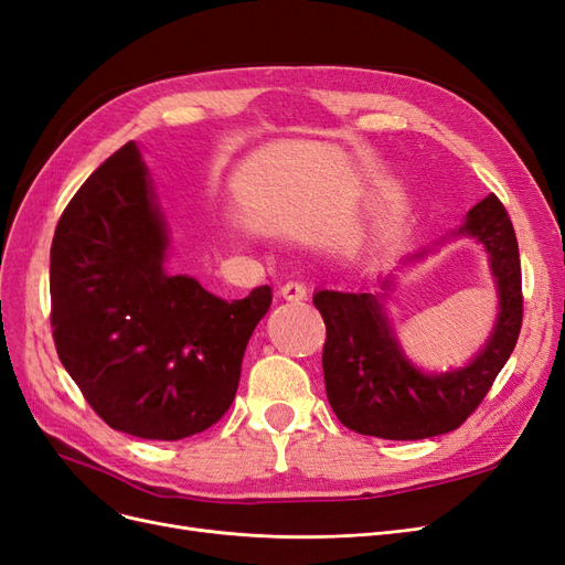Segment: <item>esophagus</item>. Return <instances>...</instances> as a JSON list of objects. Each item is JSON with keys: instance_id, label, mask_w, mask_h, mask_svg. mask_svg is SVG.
Returning a JSON list of instances; mask_svg holds the SVG:
<instances>
[{"instance_id": "obj_1", "label": "esophagus", "mask_w": 565, "mask_h": 565, "mask_svg": "<svg viewBox=\"0 0 565 565\" xmlns=\"http://www.w3.org/2000/svg\"><path fill=\"white\" fill-rule=\"evenodd\" d=\"M281 296L290 302H300L307 300V286L302 281H286L281 286Z\"/></svg>"}]
</instances>
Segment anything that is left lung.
I'll list each match as a JSON object with an SVG mask.
<instances>
[{"instance_id":"8db88e82","label":"left lung","mask_w":565,"mask_h":565,"mask_svg":"<svg viewBox=\"0 0 565 565\" xmlns=\"http://www.w3.org/2000/svg\"><path fill=\"white\" fill-rule=\"evenodd\" d=\"M455 236H471L486 248L500 300L493 331L462 369L425 373L404 354L382 307L392 277L380 279V294H315L326 323L321 356L326 394L344 427L394 441L429 439L458 429L512 356L523 319L521 260L512 221L500 199L495 194L481 199L448 239ZM431 250L411 253L402 265L423 260Z\"/></svg>"}]
</instances>
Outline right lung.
I'll use <instances>...</instances> for the list:
<instances>
[{
	"mask_svg": "<svg viewBox=\"0 0 565 565\" xmlns=\"http://www.w3.org/2000/svg\"><path fill=\"white\" fill-rule=\"evenodd\" d=\"M167 256V217L131 140L86 178L53 234V340L107 425L178 441L232 406L271 288L227 302L188 275H169Z\"/></svg>",
	"mask_w": 565,
	"mask_h": 565,
	"instance_id": "add662e5",
	"label": "right lung"
}]
</instances>
